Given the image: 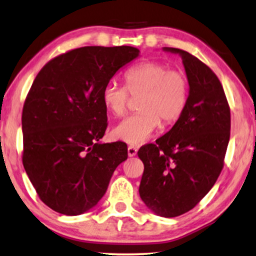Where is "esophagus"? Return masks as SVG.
Segmentation results:
<instances>
[{
	"label": "esophagus",
	"mask_w": 256,
	"mask_h": 256,
	"mask_svg": "<svg viewBox=\"0 0 256 256\" xmlns=\"http://www.w3.org/2000/svg\"><path fill=\"white\" fill-rule=\"evenodd\" d=\"M136 152H138V150L134 146H128V154L130 158H133V156L136 155Z\"/></svg>",
	"instance_id": "obj_1"
}]
</instances>
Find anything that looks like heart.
Returning <instances> with one entry per match:
<instances>
[{
  "mask_svg": "<svg viewBox=\"0 0 256 256\" xmlns=\"http://www.w3.org/2000/svg\"><path fill=\"white\" fill-rule=\"evenodd\" d=\"M125 86L109 82L102 90V104L115 117L126 112L128 93L141 95L140 112L128 116L114 128L112 134L124 142L139 146L150 140L163 124L170 125L184 114L190 82L184 72L171 70L160 62H144L125 72Z\"/></svg>",
  "mask_w": 256,
  "mask_h": 256,
  "instance_id": "b5f03b06",
  "label": "heart"
}]
</instances>
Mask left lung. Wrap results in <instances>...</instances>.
<instances>
[{
	"mask_svg": "<svg viewBox=\"0 0 256 256\" xmlns=\"http://www.w3.org/2000/svg\"><path fill=\"white\" fill-rule=\"evenodd\" d=\"M163 50L182 57L188 102L169 132L139 150L144 166L139 194L156 215L176 217L196 207L216 182L230 140L231 118L222 84L210 68L182 49Z\"/></svg>",
	"mask_w": 256,
	"mask_h": 256,
	"instance_id": "1",
	"label": "left lung"
}]
</instances>
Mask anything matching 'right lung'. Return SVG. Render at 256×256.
Here are the masks:
<instances>
[{
    "mask_svg": "<svg viewBox=\"0 0 256 256\" xmlns=\"http://www.w3.org/2000/svg\"><path fill=\"white\" fill-rule=\"evenodd\" d=\"M130 46H90L55 57L34 79L22 108V164L49 208L76 216L90 210L128 158L126 144H102V90L139 56Z\"/></svg>",
    "mask_w": 256,
    "mask_h": 256,
    "instance_id": "add662e5",
    "label": "right lung"
}]
</instances>
